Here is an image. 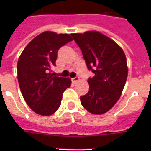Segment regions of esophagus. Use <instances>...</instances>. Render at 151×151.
Listing matches in <instances>:
<instances>
[{
	"mask_svg": "<svg viewBox=\"0 0 151 151\" xmlns=\"http://www.w3.org/2000/svg\"><path fill=\"white\" fill-rule=\"evenodd\" d=\"M72 80V82H73V83H76V82H77L79 80V78L78 77H75V78H71Z\"/></svg>",
	"mask_w": 151,
	"mask_h": 151,
	"instance_id": "esophagus-1",
	"label": "esophagus"
}]
</instances>
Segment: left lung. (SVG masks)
Masks as SVG:
<instances>
[{"instance_id": "1", "label": "left lung", "mask_w": 151, "mask_h": 151, "mask_svg": "<svg viewBox=\"0 0 151 151\" xmlns=\"http://www.w3.org/2000/svg\"><path fill=\"white\" fill-rule=\"evenodd\" d=\"M71 35L82 50L88 69L94 74L88 79L89 91L80 97L81 104L93 114L106 113L119 99L127 79L125 53L113 40L98 32Z\"/></svg>"}]
</instances>
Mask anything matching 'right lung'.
<instances>
[{
  "instance_id": "add662e5",
  "label": "right lung",
  "mask_w": 151,
  "mask_h": 151,
  "mask_svg": "<svg viewBox=\"0 0 151 151\" xmlns=\"http://www.w3.org/2000/svg\"><path fill=\"white\" fill-rule=\"evenodd\" d=\"M71 41L69 34L44 32L31 41L19 57L17 77L21 92L29 107L39 115L55 113L63 93L71 85L69 78L50 73L56 66L59 49Z\"/></svg>"
}]
</instances>
